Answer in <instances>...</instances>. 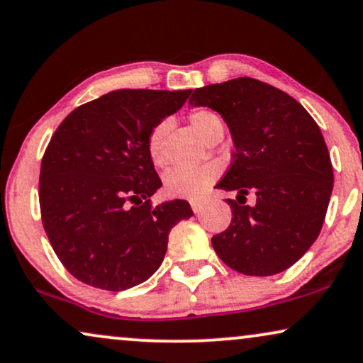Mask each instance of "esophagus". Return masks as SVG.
<instances>
[{
    "mask_svg": "<svg viewBox=\"0 0 363 363\" xmlns=\"http://www.w3.org/2000/svg\"><path fill=\"white\" fill-rule=\"evenodd\" d=\"M191 207H192V211L196 212V214H199L201 212V209H202V202L201 201H191Z\"/></svg>",
    "mask_w": 363,
    "mask_h": 363,
    "instance_id": "obj_1",
    "label": "esophagus"
}]
</instances>
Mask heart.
I'll list each match as a JSON object with an SVG mask.
<instances>
[{
	"label": "heart",
	"instance_id": "obj_1",
	"mask_svg": "<svg viewBox=\"0 0 363 363\" xmlns=\"http://www.w3.org/2000/svg\"><path fill=\"white\" fill-rule=\"evenodd\" d=\"M189 124L197 136L207 143L217 134H224V124L219 114L211 109H196L189 114ZM169 128L167 121H161L149 131L146 139L147 156L154 166H162V139ZM219 177V167L216 164H204V166L192 169H172L164 177V189L171 197H186L196 199L201 197Z\"/></svg>",
	"mask_w": 363,
	"mask_h": 363
}]
</instances>
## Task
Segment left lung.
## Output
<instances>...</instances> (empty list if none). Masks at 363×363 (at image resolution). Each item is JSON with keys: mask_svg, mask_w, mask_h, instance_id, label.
Returning <instances> with one entry per match:
<instances>
[{"mask_svg": "<svg viewBox=\"0 0 363 363\" xmlns=\"http://www.w3.org/2000/svg\"><path fill=\"white\" fill-rule=\"evenodd\" d=\"M191 106L217 111L235 151L219 189L232 220L212 238L224 264L245 275H274L296 264L320 234L333 187L327 144L315 121L292 96L252 77L194 89ZM249 191L256 204L240 203Z\"/></svg>", "mask_w": 363, "mask_h": 363, "instance_id": "8db88e82", "label": "left lung"}]
</instances>
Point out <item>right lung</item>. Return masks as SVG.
I'll list each match as a JSON object with an SVG mask.
<instances>
[{
  "mask_svg": "<svg viewBox=\"0 0 363 363\" xmlns=\"http://www.w3.org/2000/svg\"><path fill=\"white\" fill-rule=\"evenodd\" d=\"M191 89H119L76 108L41 161L40 207L48 239L67 272L91 287L125 291L162 264L169 232L189 202L152 206L162 186L147 134L181 109Z\"/></svg>",
  "mask_w": 363,
  "mask_h": 363,
  "instance_id": "obj_1",
  "label": "right lung"
}]
</instances>
